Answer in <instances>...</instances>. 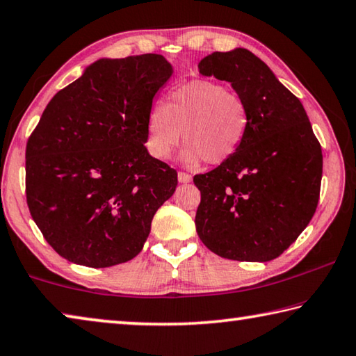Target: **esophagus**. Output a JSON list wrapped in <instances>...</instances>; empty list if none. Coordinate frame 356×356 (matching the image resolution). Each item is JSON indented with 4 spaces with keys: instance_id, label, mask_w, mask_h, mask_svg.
<instances>
[{
    "instance_id": "obj_1",
    "label": "esophagus",
    "mask_w": 356,
    "mask_h": 356,
    "mask_svg": "<svg viewBox=\"0 0 356 356\" xmlns=\"http://www.w3.org/2000/svg\"><path fill=\"white\" fill-rule=\"evenodd\" d=\"M177 179H179V182H180V184H190L193 177L190 176V174H186V172H182V171H180V172L177 174Z\"/></svg>"
}]
</instances>
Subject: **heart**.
<instances>
[{
    "mask_svg": "<svg viewBox=\"0 0 356 356\" xmlns=\"http://www.w3.org/2000/svg\"><path fill=\"white\" fill-rule=\"evenodd\" d=\"M248 127V106L237 92L220 81L193 80L150 108L146 146L155 159H168L184 138L186 165H221L238 152Z\"/></svg>",
    "mask_w": 356,
    "mask_h": 356,
    "instance_id": "heart-1",
    "label": "heart"
}]
</instances>
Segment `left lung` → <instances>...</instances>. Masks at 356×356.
I'll return each mask as SVG.
<instances>
[{"instance_id": "8db88e82", "label": "left lung", "mask_w": 356, "mask_h": 356, "mask_svg": "<svg viewBox=\"0 0 356 356\" xmlns=\"http://www.w3.org/2000/svg\"><path fill=\"white\" fill-rule=\"evenodd\" d=\"M231 83L250 127L238 152L193 182L201 191L196 232L225 259L268 262L291 246L316 212L322 147L301 102L246 48L215 51L197 65Z\"/></svg>"}]
</instances>
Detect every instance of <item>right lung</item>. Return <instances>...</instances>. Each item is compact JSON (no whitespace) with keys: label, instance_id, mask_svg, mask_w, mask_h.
Instances as JSON below:
<instances>
[{"label":"right lung","instance_id":"right-lung-1","mask_svg":"<svg viewBox=\"0 0 356 356\" xmlns=\"http://www.w3.org/2000/svg\"><path fill=\"white\" fill-rule=\"evenodd\" d=\"M161 55L102 58L55 94L26 144V201L51 248L92 268L140 254L177 172L144 146Z\"/></svg>","mask_w":356,"mask_h":356}]
</instances>
